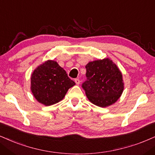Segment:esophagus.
Wrapping results in <instances>:
<instances>
[{
  "label": "esophagus",
  "mask_w": 155,
  "mask_h": 155,
  "mask_svg": "<svg viewBox=\"0 0 155 155\" xmlns=\"http://www.w3.org/2000/svg\"><path fill=\"white\" fill-rule=\"evenodd\" d=\"M74 81H75V83L77 84V85H79L80 84V80L79 79H74Z\"/></svg>",
  "instance_id": "34e87169"
}]
</instances>
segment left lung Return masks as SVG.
I'll return each instance as SVG.
<instances>
[{"label": "left lung", "mask_w": 155, "mask_h": 155, "mask_svg": "<svg viewBox=\"0 0 155 155\" xmlns=\"http://www.w3.org/2000/svg\"><path fill=\"white\" fill-rule=\"evenodd\" d=\"M87 80L82 84L89 100L100 107L114 104L124 90L122 74L109 58L91 61L86 65Z\"/></svg>", "instance_id": "left-lung-1"}]
</instances>
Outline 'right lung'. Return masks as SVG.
Here are the masks:
<instances>
[{"mask_svg":"<svg viewBox=\"0 0 155 155\" xmlns=\"http://www.w3.org/2000/svg\"><path fill=\"white\" fill-rule=\"evenodd\" d=\"M75 82L55 61L48 60L34 70L31 77V89L39 103L53 105L64 99Z\"/></svg>","mask_w":155,"mask_h":155,"instance_id":"obj_1","label":"right lung"}]
</instances>
